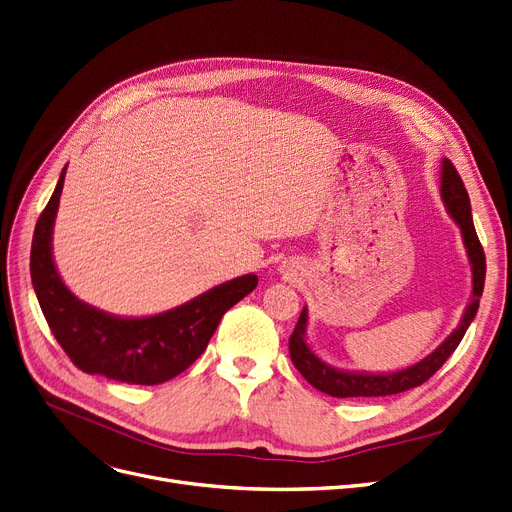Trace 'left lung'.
<instances>
[{
	"mask_svg": "<svg viewBox=\"0 0 512 512\" xmlns=\"http://www.w3.org/2000/svg\"><path fill=\"white\" fill-rule=\"evenodd\" d=\"M441 201L446 205L450 217L456 221L460 228L462 242L466 249V257L471 263L473 272V293L471 301L466 305L464 314L460 318V324L452 330V335L443 341L435 351H431L427 358L420 362L395 372H358V370H341L326 364L322 358H318L316 351L307 343V307H303L299 322L293 330L291 339H288V351H291V360L295 368L303 374V379L316 387L322 393H328L332 397H381V395H395L408 389H414L429 381L431 376L446 364V360L454 353V349L460 345L466 328L477 316L479 309V297L483 293L485 284V255L481 249V242L477 238L473 215H471V198L466 192L456 167L443 159L441 161Z\"/></svg>",
	"mask_w": 512,
	"mask_h": 512,
	"instance_id": "8db88e82",
	"label": "left lung"
}]
</instances>
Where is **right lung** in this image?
Listing matches in <instances>:
<instances>
[{"label": "right lung", "mask_w": 512, "mask_h": 512, "mask_svg": "<svg viewBox=\"0 0 512 512\" xmlns=\"http://www.w3.org/2000/svg\"><path fill=\"white\" fill-rule=\"evenodd\" d=\"M66 167L50 203L39 215L31 247V280L43 316L71 362L87 374L127 385H159L184 372L201 355L226 311L257 286L244 274L157 316L123 318L77 299L62 282L52 234Z\"/></svg>", "instance_id": "obj_1"}]
</instances>
